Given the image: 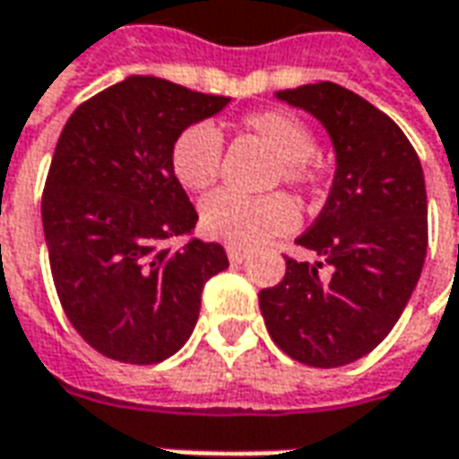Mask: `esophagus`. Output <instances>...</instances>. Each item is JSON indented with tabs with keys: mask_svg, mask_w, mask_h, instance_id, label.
Segmentation results:
<instances>
[{
	"mask_svg": "<svg viewBox=\"0 0 459 459\" xmlns=\"http://www.w3.org/2000/svg\"><path fill=\"white\" fill-rule=\"evenodd\" d=\"M226 253H229L230 263H243V260L248 258V250L238 248V246H229V248H226Z\"/></svg>",
	"mask_w": 459,
	"mask_h": 459,
	"instance_id": "1",
	"label": "esophagus"
}]
</instances>
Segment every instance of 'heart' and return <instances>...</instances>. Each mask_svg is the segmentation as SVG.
I'll list each match as a JSON object with an SVG mask.
<instances>
[{"label": "heart", "instance_id": "obj_1", "mask_svg": "<svg viewBox=\"0 0 459 459\" xmlns=\"http://www.w3.org/2000/svg\"><path fill=\"white\" fill-rule=\"evenodd\" d=\"M246 130L253 132L280 161L278 177L290 186L315 181V134L298 115L288 110H258L246 115ZM219 130L209 122H196L177 134L171 144V171L184 189L204 191L216 181L221 169ZM298 226L295 204L282 196L250 199L233 191H216L201 201V229L206 236L230 246H260L273 236L290 233Z\"/></svg>", "mask_w": 459, "mask_h": 459}]
</instances>
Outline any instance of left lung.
Masks as SVG:
<instances>
[{
    "instance_id": "left-lung-1",
    "label": "left lung",
    "mask_w": 459,
    "mask_h": 459,
    "mask_svg": "<svg viewBox=\"0 0 459 459\" xmlns=\"http://www.w3.org/2000/svg\"><path fill=\"white\" fill-rule=\"evenodd\" d=\"M309 113L334 150L332 189L298 243L325 260L288 258L260 290L273 342L317 368L351 364L381 344L413 295L428 248V196L413 144L388 115L337 83L278 91Z\"/></svg>"
}]
</instances>
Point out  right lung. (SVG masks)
<instances>
[{"instance_id":"add662e5","label":"right lung","mask_w":459,"mask_h":459,"mask_svg":"<svg viewBox=\"0 0 459 459\" xmlns=\"http://www.w3.org/2000/svg\"><path fill=\"white\" fill-rule=\"evenodd\" d=\"M229 103L127 75L65 122L41 201L46 248L71 325L108 359L160 364L177 354L206 280L229 268L223 246L191 236L199 213L169 161L181 130ZM184 235L181 249L166 248Z\"/></svg>"}]
</instances>
